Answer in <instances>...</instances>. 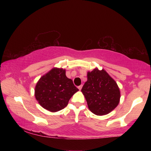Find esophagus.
<instances>
[{"label": "esophagus", "mask_w": 151, "mask_h": 151, "mask_svg": "<svg viewBox=\"0 0 151 151\" xmlns=\"http://www.w3.org/2000/svg\"><path fill=\"white\" fill-rule=\"evenodd\" d=\"M82 87V85H80V86H78V88H79V90H81Z\"/></svg>", "instance_id": "esophagus-1"}]
</instances>
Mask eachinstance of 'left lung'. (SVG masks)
<instances>
[{"label":"left lung","instance_id":"left-lung-1","mask_svg":"<svg viewBox=\"0 0 151 151\" xmlns=\"http://www.w3.org/2000/svg\"><path fill=\"white\" fill-rule=\"evenodd\" d=\"M81 91L89 110L97 115H104L112 111L118 105L120 98L117 83L104 69H95L88 72L87 81Z\"/></svg>","mask_w":151,"mask_h":151}]
</instances>
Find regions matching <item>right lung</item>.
Masks as SVG:
<instances>
[{
	"mask_svg": "<svg viewBox=\"0 0 151 151\" xmlns=\"http://www.w3.org/2000/svg\"><path fill=\"white\" fill-rule=\"evenodd\" d=\"M78 91L72 80L66 76L65 69L54 68L37 82L35 97L43 108L55 112L65 109Z\"/></svg>",
	"mask_w": 151,
	"mask_h": 151,
	"instance_id": "right-lung-1",
	"label": "right lung"
}]
</instances>
